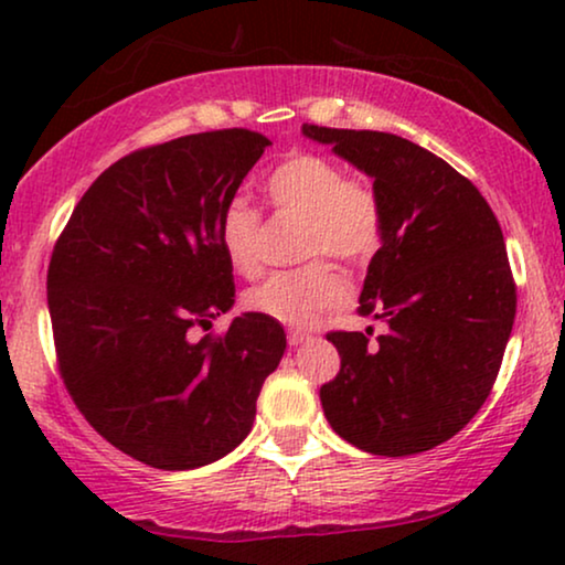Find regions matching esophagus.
Masks as SVG:
<instances>
[{"mask_svg":"<svg viewBox=\"0 0 565 565\" xmlns=\"http://www.w3.org/2000/svg\"><path fill=\"white\" fill-rule=\"evenodd\" d=\"M311 334H308V331H300V329H290L288 331V344L290 347H300V344H306V342H311Z\"/></svg>","mask_w":565,"mask_h":565,"instance_id":"1","label":"esophagus"}]
</instances>
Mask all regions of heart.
<instances>
[{
    "instance_id": "obj_1",
    "label": "heart",
    "mask_w": 565,
    "mask_h": 565,
    "mask_svg": "<svg viewBox=\"0 0 565 565\" xmlns=\"http://www.w3.org/2000/svg\"><path fill=\"white\" fill-rule=\"evenodd\" d=\"M265 195L277 211L303 215L300 257H337L360 267L383 242V203L373 184L347 177L334 159L298 151L282 159L265 180ZM262 218L242 198H231L218 213V244L228 265L242 275L259 267ZM347 296L344 277L327 259L269 275L246 292V308L265 319L308 327Z\"/></svg>"
}]
</instances>
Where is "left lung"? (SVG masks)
Here are the masks:
<instances>
[{
    "instance_id": "obj_1",
    "label": "left lung",
    "mask_w": 565,
    "mask_h": 565,
    "mask_svg": "<svg viewBox=\"0 0 565 565\" xmlns=\"http://www.w3.org/2000/svg\"><path fill=\"white\" fill-rule=\"evenodd\" d=\"M303 136L373 177L383 203L358 311L385 334H327L342 367L321 385L323 414L365 452L431 450L489 398L512 334L516 285L497 215L473 182L406 138L308 122Z\"/></svg>"
}]
</instances>
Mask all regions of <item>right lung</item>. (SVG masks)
Wrapping results in <instances>:
<instances>
[{
    "label": "right lung",
    "mask_w": 565,
    "mask_h": 565,
    "mask_svg": "<svg viewBox=\"0 0 565 565\" xmlns=\"http://www.w3.org/2000/svg\"><path fill=\"white\" fill-rule=\"evenodd\" d=\"M269 138L211 130L138 149L92 182L49 265V311L68 396L107 443L161 470L207 466L252 431L285 331L234 306L218 213Z\"/></svg>",
    "instance_id": "add662e5"
}]
</instances>
